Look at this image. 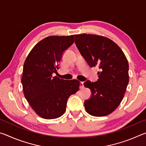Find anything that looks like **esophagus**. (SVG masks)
Wrapping results in <instances>:
<instances>
[{
	"instance_id": "esophagus-1",
	"label": "esophagus",
	"mask_w": 146,
	"mask_h": 146,
	"mask_svg": "<svg viewBox=\"0 0 146 146\" xmlns=\"http://www.w3.org/2000/svg\"><path fill=\"white\" fill-rule=\"evenodd\" d=\"M84 88V82H80V89L82 90Z\"/></svg>"
}]
</instances>
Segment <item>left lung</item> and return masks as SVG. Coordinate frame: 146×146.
<instances>
[{"instance_id": "obj_1", "label": "left lung", "mask_w": 146, "mask_h": 146, "mask_svg": "<svg viewBox=\"0 0 146 146\" xmlns=\"http://www.w3.org/2000/svg\"><path fill=\"white\" fill-rule=\"evenodd\" d=\"M75 44L91 68L98 66V79L86 80L91 96L84 107L95 117L110 115L122 100L129 82V64L119 46L104 36L90 34L75 35Z\"/></svg>"}]
</instances>
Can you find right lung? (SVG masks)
Wrapping results in <instances>:
<instances>
[{"instance_id":"obj_1","label":"right lung","mask_w":146,"mask_h":146,"mask_svg":"<svg viewBox=\"0 0 146 146\" xmlns=\"http://www.w3.org/2000/svg\"><path fill=\"white\" fill-rule=\"evenodd\" d=\"M74 36H50L34 46L27 56L21 82L24 96L36 114L46 119L61 117L67 100L78 90L80 82L53 76Z\"/></svg>"}]
</instances>
